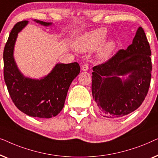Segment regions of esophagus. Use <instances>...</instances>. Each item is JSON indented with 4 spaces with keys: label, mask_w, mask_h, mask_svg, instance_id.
<instances>
[{
    "label": "esophagus",
    "mask_w": 158,
    "mask_h": 158,
    "mask_svg": "<svg viewBox=\"0 0 158 158\" xmlns=\"http://www.w3.org/2000/svg\"><path fill=\"white\" fill-rule=\"evenodd\" d=\"M88 68H89V66H88V64L86 63V62L85 63H84L81 67L82 70H83V71H87L88 70Z\"/></svg>",
    "instance_id": "esophagus-1"
}]
</instances>
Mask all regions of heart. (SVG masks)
Here are the masks:
<instances>
[{
    "instance_id": "obj_1",
    "label": "heart",
    "mask_w": 158,
    "mask_h": 158,
    "mask_svg": "<svg viewBox=\"0 0 158 158\" xmlns=\"http://www.w3.org/2000/svg\"><path fill=\"white\" fill-rule=\"evenodd\" d=\"M106 30L103 28L96 29L85 34L80 39L77 44V48L80 51H90L96 49L101 46L106 38ZM115 47L113 41L103 44L99 52V56L101 58H106L109 56Z\"/></svg>"
}]
</instances>
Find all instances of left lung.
Masks as SVG:
<instances>
[{"label":"left lung","mask_w":158,"mask_h":158,"mask_svg":"<svg viewBox=\"0 0 158 158\" xmlns=\"http://www.w3.org/2000/svg\"><path fill=\"white\" fill-rule=\"evenodd\" d=\"M150 44L139 27L131 44L93 68L92 94L105 117H122L140 106L150 85L152 60ZM131 75L122 81L119 75Z\"/></svg>","instance_id":"1"}]
</instances>
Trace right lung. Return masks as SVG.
<instances>
[{
  "mask_svg": "<svg viewBox=\"0 0 158 158\" xmlns=\"http://www.w3.org/2000/svg\"><path fill=\"white\" fill-rule=\"evenodd\" d=\"M40 24L51 23L34 20ZM28 23L17 22L10 31L3 50V75L10 98L18 109L33 117L51 118L57 116L64 106L67 94L73 79L79 74L77 62L57 64L52 71L42 80L25 77L17 68L13 57L18 33Z\"/></svg>",
  "mask_w": 158,
  "mask_h": 158,
  "instance_id": "add662e5",
  "label": "right lung"
}]
</instances>
